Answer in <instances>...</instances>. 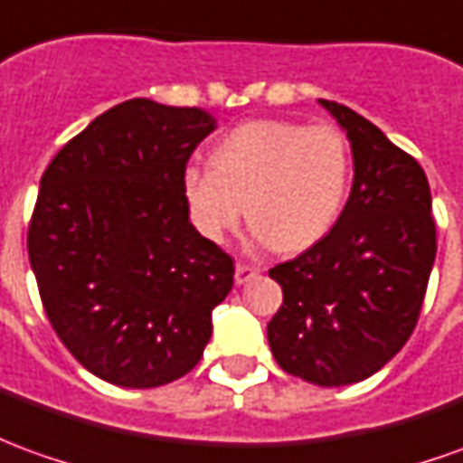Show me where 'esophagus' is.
Wrapping results in <instances>:
<instances>
[{
	"instance_id": "34e87169",
	"label": "esophagus",
	"mask_w": 463,
	"mask_h": 463,
	"mask_svg": "<svg viewBox=\"0 0 463 463\" xmlns=\"http://www.w3.org/2000/svg\"><path fill=\"white\" fill-rule=\"evenodd\" d=\"M255 276H258V268H253V265H248V263L235 265V283H238V286L248 283V280Z\"/></svg>"
}]
</instances>
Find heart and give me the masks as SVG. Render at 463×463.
I'll use <instances>...</instances> for the list:
<instances>
[{"instance_id": "1", "label": "heart", "mask_w": 463, "mask_h": 463, "mask_svg": "<svg viewBox=\"0 0 463 463\" xmlns=\"http://www.w3.org/2000/svg\"><path fill=\"white\" fill-rule=\"evenodd\" d=\"M351 157L331 125L250 119L222 137L210 167L183 173L190 221L210 242L228 241L245 215L260 241L298 253L323 241L344 210Z\"/></svg>"}]
</instances>
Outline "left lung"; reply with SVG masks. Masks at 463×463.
<instances>
[{"label":"left lung","instance_id":"1","mask_svg":"<svg viewBox=\"0 0 463 463\" xmlns=\"http://www.w3.org/2000/svg\"><path fill=\"white\" fill-rule=\"evenodd\" d=\"M354 153V187L331 232L268 276L283 303L268 323L278 366L318 386L373 376L411 338L436 258L423 167L345 105L318 99Z\"/></svg>","mask_w":463,"mask_h":463}]
</instances>
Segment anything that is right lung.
<instances>
[{"mask_svg": "<svg viewBox=\"0 0 463 463\" xmlns=\"http://www.w3.org/2000/svg\"><path fill=\"white\" fill-rule=\"evenodd\" d=\"M215 130L198 108L135 97L74 135L47 165L29 263L67 351L102 381L155 389L193 371L235 265L185 208L183 173Z\"/></svg>", "mask_w": 463, "mask_h": 463, "instance_id": "right-lung-1", "label": "right lung"}]
</instances>
